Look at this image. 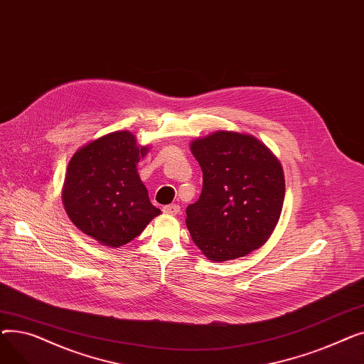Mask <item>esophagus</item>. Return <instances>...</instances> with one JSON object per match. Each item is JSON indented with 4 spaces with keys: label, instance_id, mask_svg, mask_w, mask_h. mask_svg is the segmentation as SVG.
Here are the masks:
<instances>
[{
    "label": "esophagus",
    "instance_id": "esophagus-1",
    "mask_svg": "<svg viewBox=\"0 0 364 364\" xmlns=\"http://www.w3.org/2000/svg\"><path fill=\"white\" fill-rule=\"evenodd\" d=\"M162 211L165 214H169V215H177L180 213V206L176 205V203H171V205H166L162 208Z\"/></svg>",
    "mask_w": 364,
    "mask_h": 364
}]
</instances>
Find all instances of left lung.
Instances as JSON below:
<instances>
[{
    "label": "left lung",
    "instance_id": "8db88e82",
    "mask_svg": "<svg viewBox=\"0 0 364 364\" xmlns=\"http://www.w3.org/2000/svg\"><path fill=\"white\" fill-rule=\"evenodd\" d=\"M203 172L202 193L186 224L205 257L223 262L261 247L277 225L284 200L279 159L247 134L215 131L190 144Z\"/></svg>",
    "mask_w": 364,
    "mask_h": 364
}]
</instances>
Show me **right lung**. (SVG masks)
I'll return each instance as SVG.
<instances>
[{
	"instance_id": "right-lung-1",
	"label": "right lung",
	"mask_w": 364,
	"mask_h": 364,
	"mask_svg": "<svg viewBox=\"0 0 364 364\" xmlns=\"http://www.w3.org/2000/svg\"><path fill=\"white\" fill-rule=\"evenodd\" d=\"M147 146L129 131H114L75 151L62 199L70 221L82 233L110 247L137 237L161 214L140 180L137 164Z\"/></svg>"
}]
</instances>
